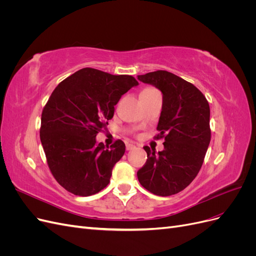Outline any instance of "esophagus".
Here are the masks:
<instances>
[{
  "instance_id": "obj_1",
  "label": "esophagus",
  "mask_w": 256,
  "mask_h": 256,
  "mask_svg": "<svg viewBox=\"0 0 256 256\" xmlns=\"http://www.w3.org/2000/svg\"><path fill=\"white\" fill-rule=\"evenodd\" d=\"M136 148V145H134V144H126V150H134Z\"/></svg>"
}]
</instances>
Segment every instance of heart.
Masks as SVG:
<instances>
[{
    "mask_svg": "<svg viewBox=\"0 0 256 256\" xmlns=\"http://www.w3.org/2000/svg\"><path fill=\"white\" fill-rule=\"evenodd\" d=\"M152 90V88H146V90Z\"/></svg>",
    "mask_w": 256,
    "mask_h": 256,
    "instance_id": "1",
    "label": "heart"
}]
</instances>
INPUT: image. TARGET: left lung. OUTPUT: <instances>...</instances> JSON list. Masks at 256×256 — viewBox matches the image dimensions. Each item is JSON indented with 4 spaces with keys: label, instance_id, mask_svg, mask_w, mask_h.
<instances>
[{
    "label": "left lung",
    "instance_id": "1",
    "mask_svg": "<svg viewBox=\"0 0 256 256\" xmlns=\"http://www.w3.org/2000/svg\"><path fill=\"white\" fill-rule=\"evenodd\" d=\"M162 92V111L154 138H164V150L156 154L148 146L138 180L154 194L180 192L196 177L210 142V109L206 97L192 83L166 70L138 76Z\"/></svg>",
    "mask_w": 256,
    "mask_h": 256
}]
</instances>
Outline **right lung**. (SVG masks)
<instances>
[{
    "instance_id": "right-lung-1",
    "label": "right lung",
    "mask_w": 256,
    "mask_h": 256,
    "mask_svg": "<svg viewBox=\"0 0 256 256\" xmlns=\"http://www.w3.org/2000/svg\"><path fill=\"white\" fill-rule=\"evenodd\" d=\"M138 82L83 68L62 81L42 113L40 141L56 182L74 196L96 194L110 182L112 170L125 154V143L110 147L96 136L114 115V106Z\"/></svg>"
}]
</instances>
